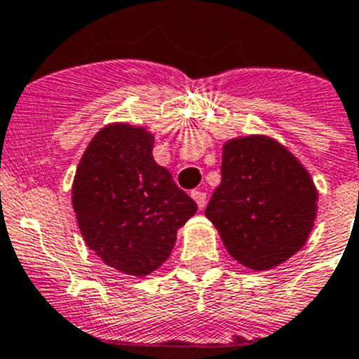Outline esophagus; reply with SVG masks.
Returning <instances> with one entry per match:
<instances>
[{"instance_id": "esophagus-1", "label": "esophagus", "mask_w": 359, "mask_h": 359, "mask_svg": "<svg viewBox=\"0 0 359 359\" xmlns=\"http://www.w3.org/2000/svg\"><path fill=\"white\" fill-rule=\"evenodd\" d=\"M191 197H193V201L197 202V205L198 208H204L205 205V193L204 191H198V189H193L191 191Z\"/></svg>"}]
</instances>
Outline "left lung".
Listing matches in <instances>:
<instances>
[{
	"label": "left lung",
	"instance_id": "8db88e82",
	"mask_svg": "<svg viewBox=\"0 0 359 359\" xmlns=\"http://www.w3.org/2000/svg\"><path fill=\"white\" fill-rule=\"evenodd\" d=\"M309 171L278 141L238 137L222 148V180L205 217L227 253L251 271L280 266L307 242L318 210Z\"/></svg>",
	"mask_w": 359,
	"mask_h": 359
}]
</instances>
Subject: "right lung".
<instances>
[{
    "label": "right lung",
    "mask_w": 359,
    "mask_h": 359,
    "mask_svg": "<svg viewBox=\"0 0 359 359\" xmlns=\"http://www.w3.org/2000/svg\"><path fill=\"white\" fill-rule=\"evenodd\" d=\"M151 151L154 135L146 128L108 124L90 141L72 186L86 245L106 266L132 276L158 269L179 227L197 211Z\"/></svg>",
    "instance_id": "obj_1"
}]
</instances>
